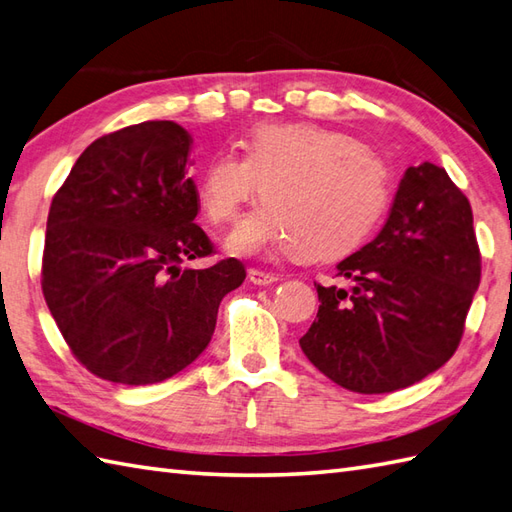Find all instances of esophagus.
<instances>
[{"instance_id":"34e87169","label":"esophagus","mask_w":512,"mask_h":512,"mask_svg":"<svg viewBox=\"0 0 512 512\" xmlns=\"http://www.w3.org/2000/svg\"><path fill=\"white\" fill-rule=\"evenodd\" d=\"M247 276H249V280H252L254 285H258V287L274 285V282L278 280L276 274H267V271H260V269H249Z\"/></svg>"}]
</instances>
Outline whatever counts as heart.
<instances>
[{
    "mask_svg": "<svg viewBox=\"0 0 512 512\" xmlns=\"http://www.w3.org/2000/svg\"><path fill=\"white\" fill-rule=\"evenodd\" d=\"M258 186L265 203L227 238L234 254L282 247L302 260H337L366 241L390 201L381 157L355 135L313 122L258 124L243 157H212L197 199L210 223L227 225Z\"/></svg>",
    "mask_w": 512,
    "mask_h": 512,
    "instance_id": "1",
    "label": "heart"
}]
</instances>
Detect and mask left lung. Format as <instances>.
Wrapping results in <instances>:
<instances>
[{"label":"left lung","instance_id":"left-lung-1","mask_svg":"<svg viewBox=\"0 0 512 512\" xmlns=\"http://www.w3.org/2000/svg\"><path fill=\"white\" fill-rule=\"evenodd\" d=\"M337 276L352 289L315 285L322 304L300 339L313 366L359 394L425 379L456 352L480 285L469 199L445 168L410 166L381 232Z\"/></svg>","mask_w":512,"mask_h":512}]
</instances>
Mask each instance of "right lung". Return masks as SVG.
<instances>
[{
	"label": "right lung",
	"mask_w": 512,
	"mask_h": 512,
	"mask_svg": "<svg viewBox=\"0 0 512 512\" xmlns=\"http://www.w3.org/2000/svg\"><path fill=\"white\" fill-rule=\"evenodd\" d=\"M190 133L149 120L102 135L56 190L45 230L41 289L72 355L96 377L170 379L210 344L225 293L245 267L181 263L214 254L195 223Z\"/></svg>",
	"instance_id": "1"
}]
</instances>
